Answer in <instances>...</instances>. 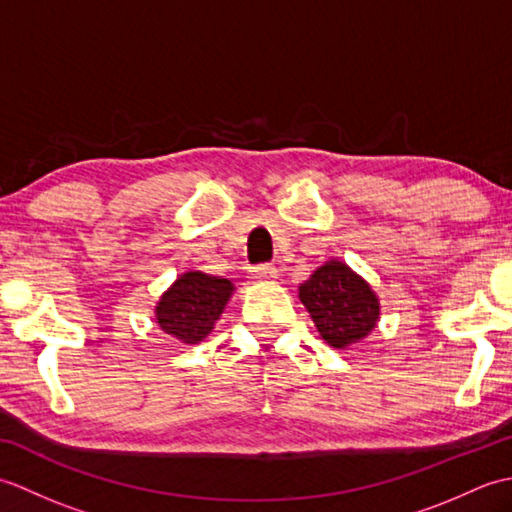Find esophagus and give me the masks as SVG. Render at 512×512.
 I'll return each mask as SVG.
<instances>
[{
    "label": "esophagus",
    "instance_id": "obj_1",
    "mask_svg": "<svg viewBox=\"0 0 512 512\" xmlns=\"http://www.w3.org/2000/svg\"><path fill=\"white\" fill-rule=\"evenodd\" d=\"M253 273L255 279H275L277 277V268L273 264H259V266H253Z\"/></svg>",
    "mask_w": 512,
    "mask_h": 512
}]
</instances>
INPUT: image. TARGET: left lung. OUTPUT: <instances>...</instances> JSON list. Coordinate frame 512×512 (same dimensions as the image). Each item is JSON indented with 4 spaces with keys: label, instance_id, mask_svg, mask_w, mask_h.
I'll list each match as a JSON object with an SVG mask.
<instances>
[{
    "label": "left lung",
    "instance_id": "8db88e82",
    "mask_svg": "<svg viewBox=\"0 0 512 512\" xmlns=\"http://www.w3.org/2000/svg\"><path fill=\"white\" fill-rule=\"evenodd\" d=\"M299 299L332 347L361 341L378 321V299L372 288L341 262L314 270L299 286Z\"/></svg>",
    "mask_w": 512,
    "mask_h": 512
}]
</instances>
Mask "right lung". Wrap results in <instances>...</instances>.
<instances>
[{"instance_id": "obj_1", "label": "right lung", "mask_w": 512, "mask_h": 512, "mask_svg": "<svg viewBox=\"0 0 512 512\" xmlns=\"http://www.w3.org/2000/svg\"><path fill=\"white\" fill-rule=\"evenodd\" d=\"M231 292L233 286L228 279L184 273L158 303L160 328L184 343L202 341L220 319Z\"/></svg>"}]
</instances>
